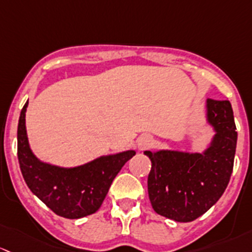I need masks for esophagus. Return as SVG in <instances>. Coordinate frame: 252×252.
<instances>
[{"instance_id": "esophagus-1", "label": "esophagus", "mask_w": 252, "mask_h": 252, "mask_svg": "<svg viewBox=\"0 0 252 252\" xmlns=\"http://www.w3.org/2000/svg\"><path fill=\"white\" fill-rule=\"evenodd\" d=\"M153 144V138L149 134H142L137 139V145H138L139 150H144L147 148H149Z\"/></svg>"}]
</instances>
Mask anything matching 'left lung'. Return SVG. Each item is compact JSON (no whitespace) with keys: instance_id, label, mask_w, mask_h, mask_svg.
I'll list each match as a JSON object with an SVG mask.
<instances>
[{"instance_id":"obj_1","label":"left lung","mask_w":252,"mask_h":252,"mask_svg":"<svg viewBox=\"0 0 252 252\" xmlns=\"http://www.w3.org/2000/svg\"><path fill=\"white\" fill-rule=\"evenodd\" d=\"M206 123L215 134L203 153L144 152L152 161L150 203L166 219L194 221L219 201L229 183L238 139L229 100L206 99Z\"/></svg>"}]
</instances>
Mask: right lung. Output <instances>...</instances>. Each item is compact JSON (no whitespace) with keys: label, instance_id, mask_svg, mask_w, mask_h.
I'll list each match as a JSON object with an SVG mask.
<instances>
[{"label":"right lung","instance_id":"obj_1","mask_svg":"<svg viewBox=\"0 0 252 252\" xmlns=\"http://www.w3.org/2000/svg\"><path fill=\"white\" fill-rule=\"evenodd\" d=\"M29 102L22 109L18 124V160L30 190L54 214L76 220L97 211L123 166L134 150L103 155L75 167H61L41 161L30 149L25 126Z\"/></svg>","mask_w":252,"mask_h":252}]
</instances>
